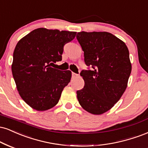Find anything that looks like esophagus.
<instances>
[{
  "instance_id": "34e87169",
  "label": "esophagus",
  "mask_w": 148,
  "mask_h": 148,
  "mask_svg": "<svg viewBox=\"0 0 148 148\" xmlns=\"http://www.w3.org/2000/svg\"><path fill=\"white\" fill-rule=\"evenodd\" d=\"M78 76H79V74H76V73H74V72L72 73V77L73 79H75V78L78 77Z\"/></svg>"
}]
</instances>
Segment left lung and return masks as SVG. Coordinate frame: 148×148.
<instances>
[{
  "label": "left lung",
  "instance_id": "left-lung-1",
  "mask_svg": "<svg viewBox=\"0 0 148 148\" xmlns=\"http://www.w3.org/2000/svg\"><path fill=\"white\" fill-rule=\"evenodd\" d=\"M76 38L84 51L85 63L92 70H83L85 85L76 92L82 108L92 114L110 110L122 97L132 71L125 43L106 32H81Z\"/></svg>",
  "mask_w": 148,
  "mask_h": 148
}]
</instances>
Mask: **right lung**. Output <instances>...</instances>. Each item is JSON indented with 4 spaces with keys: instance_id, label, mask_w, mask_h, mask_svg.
<instances>
[{
    "instance_id": "1",
    "label": "right lung",
    "mask_w": 148,
    "mask_h": 148,
    "mask_svg": "<svg viewBox=\"0 0 148 148\" xmlns=\"http://www.w3.org/2000/svg\"><path fill=\"white\" fill-rule=\"evenodd\" d=\"M76 32L38 28L18 42L13 54L12 72L21 97L37 111H45L59 101L72 72L51 67L62 60L63 47Z\"/></svg>"
}]
</instances>
